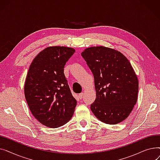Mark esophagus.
Masks as SVG:
<instances>
[{
    "instance_id": "1",
    "label": "esophagus",
    "mask_w": 160,
    "mask_h": 160,
    "mask_svg": "<svg viewBox=\"0 0 160 160\" xmlns=\"http://www.w3.org/2000/svg\"><path fill=\"white\" fill-rule=\"evenodd\" d=\"M83 93H80V94H79L78 97H79V98H80V99H82V98H83Z\"/></svg>"
}]
</instances>
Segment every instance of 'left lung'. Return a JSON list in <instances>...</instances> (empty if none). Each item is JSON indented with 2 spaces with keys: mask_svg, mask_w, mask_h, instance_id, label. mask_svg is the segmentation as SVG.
Listing matches in <instances>:
<instances>
[{
  "mask_svg": "<svg viewBox=\"0 0 160 160\" xmlns=\"http://www.w3.org/2000/svg\"><path fill=\"white\" fill-rule=\"evenodd\" d=\"M81 55L94 77L97 97L92 112L106 124L122 122L138 100V80L130 62L120 52L102 46L87 48Z\"/></svg>",
  "mask_w": 160,
  "mask_h": 160,
  "instance_id": "1",
  "label": "left lung"
}]
</instances>
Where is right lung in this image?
I'll return each mask as SVG.
<instances>
[{"label": "right lung", "instance_id": "obj_1", "mask_svg": "<svg viewBox=\"0 0 160 160\" xmlns=\"http://www.w3.org/2000/svg\"><path fill=\"white\" fill-rule=\"evenodd\" d=\"M72 48L49 47L32 61L24 83V95L33 117L49 128H58L72 117L77 101L64 74Z\"/></svg>", "mask_w": 160, "mask_h": 160}]
</instances>
